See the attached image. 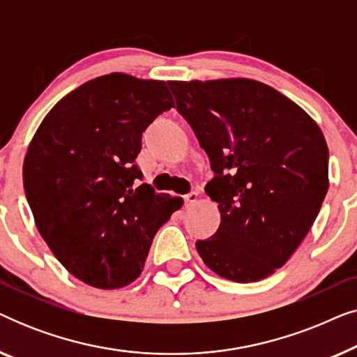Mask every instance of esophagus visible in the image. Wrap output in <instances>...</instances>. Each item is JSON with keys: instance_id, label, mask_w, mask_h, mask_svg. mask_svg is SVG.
Here are the masks:
<instances>
[{"instance_id": "34e87169", "label": "esophagus", "mask_w": 357, "mask_h": 357, "mask_svg": "<svg viewBox=\"0 0 357 357\" xmlns=\"http://www.w3.org/2000/svg\"><path fill=\"white\" fill-rule=\"evenodd\" d=\"M185 203L187 204H197L199 199V193L198 192H190L188 195H185Z\"/></svg>"}]
</instances>
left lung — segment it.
Here are the masks:
<instances>
[{"label":"left lung","mask_w":357,"mask_h":357,"mask_svg":"<svg viewBox=\"0 0 357 357\" xmlns=\"http://www.w3.org/2000/svg\"><path fill=\"white\" fill-rule=\"evenodd\" d=\"M216 174L221 224L197 250L216 275L265 280L289 260L328 192V146L309 114L263 82L169 81Z\"/></svg>","instance_id":"obj_1"}]
</instances>
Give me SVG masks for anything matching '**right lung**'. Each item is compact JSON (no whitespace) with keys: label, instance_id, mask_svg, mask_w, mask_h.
Returning <instances> with one entry per match:
<instances>
[{"label":"right lung","instance_id":"1","mask_svg":"<svg viewBox=\"0 0 357 357\" xmlns=\"http://www.w3.org/2000/svg\"><path fill=\"white\" fill-rule=\"evenodd\" d=\"M174 107L164 81L112 73L63 97L38 126L22 178L36 226L58 261L86 284L119 289L143 271L159 227L182 208L133 164L143 131Z\"/></svg>","mask_w":357,"mask_h":357}]
</instances>
